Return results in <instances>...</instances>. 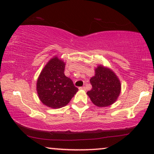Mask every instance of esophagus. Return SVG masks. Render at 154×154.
<instances>
[{"mask_svg":"<svg viewBox=\"0 0 154 154\" xmlns=\"http://www.w3.org/2000/svg\"><path fill=\"white\" fill-rule=\"evenodd\" d=\"M79 90H85V86H83V87H80V88H79Z\"/></svg>","mask_w":154,"mask_h":154,"instance_id":"1","label":"esophagus"}]
</instances>
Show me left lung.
<instances>
[{
    "label": "left lung",
    "mask_w": 154,
    "mask_h": 154,
    "mask_svg": "<svg viewBox=\"0 0 154 154\" xmlns=\"http://www.w3.org/2000/svg\"><path fill=\"white\" fill-rule=\"evenodd\" d=\"M90 82L92 88L87 94L96 106L105 107L116 101L121 85L118 77L111 69L100 65Z\"/></svg>",
    "instance_id": "1"
}]
</instances>
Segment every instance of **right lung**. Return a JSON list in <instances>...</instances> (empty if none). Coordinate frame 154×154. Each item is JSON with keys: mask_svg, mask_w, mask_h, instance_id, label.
<instances>
[{"mask_svg": "<svg viewBox=\"0 0 154 154\" xmlns=\"http://www.w3.org/2000/svg\"><path fill=\"white\" fill-rule=\"evenodd\" d=\"M65 64L54 57L45 65L37 81L39 99L46 106L59 109L66 106L79 89L64 75Z\"/></svg>", "mask_w": 154, "mask_h": 154, "instance_id": "obj_1", "label": "right lung"}]
</instances>
